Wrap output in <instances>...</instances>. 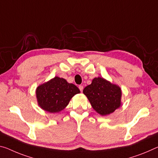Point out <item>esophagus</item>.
Here are the masks:
<instances>
[{
    "mask_svg": "<svg viewBox=\"0 0 158 158\" xmlns=\"http://www.w3.org/2000/svg\"><path fill=\"white\" fill-rule=\"evenodd\" d=\"M79 89L80 91H81L82 92V91H83V89H84V86H82V85H79Z\"/></svg>",
    "mask_w": 158,
    "mask_h": 158,
    "instance_id": "34e87169",
    "label": "esophagus"
}]
</instances>
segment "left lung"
<instances>
[{"label": "left lung", "instance_id": "left-lung-1", "mask_svg": "<svg viewBox=\"0 0 158 158\" xmlns=\"http://www.w3.org/2000/svg\"><path fill=\"white\" fill-rule=\"evenodd\" d=\"M83 93L93 108L101 115L112 113L121 105L122 91L119 87L101 77L93 79L92 83L85 87Z\"/></svg>", "mask_w": 158, "mask_h": 158}]
</instances>
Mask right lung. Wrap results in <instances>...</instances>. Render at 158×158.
I'll return each mask as SVG.
<instances>
[{
  "instance_id": "1",
  "label": "right lung",
  "mask_w": 158,
  "mask_h": 158,
  "mask_svg": "<svg viewBox=\"0 0 158 158\" xmlns=\"http://www.w3.org/2000/svg\"><path fill=\"white\" fill-rule=\"evenodd\" d=\"M80 93L78 87L63 78L56 77L36 89L39 106L49 112H58L68 105L70 99Z\"/></svg>"
}]
</instances>
